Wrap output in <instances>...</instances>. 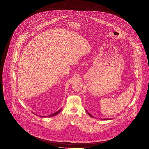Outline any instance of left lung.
<instances>
[{
  "mask_svg": "<svg viewBox=\"0 0 149 149\" xmlns=\"http://www.w3.org/2000/svg\"><path fill=\"white\" fill-rule=\"evenodd\" d=\"M87 113H88V115L90 116L91 117H93V116H92L91 115H90V113H88V111H87ZM104 120H108V118H107V119H104Z\"/></svg>",
  "mask_w": 149,
  "mask_h": 149,
  "instance_id": "left-lung-1",
  "label": "left lung"
}]
</instances>
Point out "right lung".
I'll return each mask as SVG.
<instances>
[{
    "mask_svg": "<svg viewBox=\"0 0 149 149\" xmlns=\"http://www.w3.org/2000/svg\"><path fill=\"white\" fill-rule=\"evenodd\" d=\"M61 109H60V110H59L58 111H57V112H56V113H52V114H51V115H49L48 116V117H52V116H55V115H57L58 113H60L61 112ZM40 117H45L46 116H40Z\"/></svg>",
    "mask_w": 149,
    "mask_h": 149,
    "instance_id": "obj_1",
    "label": "right lung"
}]
</instances>
